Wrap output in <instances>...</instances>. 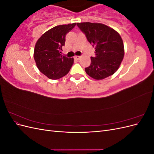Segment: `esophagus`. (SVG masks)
<instances>
[{"label": "esophagus", "mask_w": 154, "mask_h": 154, "mask_svg": "<svg viewBox=\"0 0 154 154\" xmlns=\"http://www.w3.org/2000/svg\"><path fill=\"white\" fill-rule=\"evenodd\" d=\"M80 58H81L80 56H75V57H74V58L76 60H80Z\"/></svg>", "instance_id": "obj_1"}]
</instances>
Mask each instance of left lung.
<instances>
[{"label": "left lung", "instance_id": "8db88e82", "mask_svg": "<svg viewBox=\"0 0 154 154\" xmlns=\"http://www.w3.org/2000/svg\"><path fill=\"white\" fill-rule=\"evenodd\" d=\"M77 26L87 40L95 48L94 57L85 68L88 76L95 80H103L114 74L124 57L123 40L114 29L100 23L82 22Z\"/></svg>", "mask_w": 154, "mask_h": 154}]
</instances>
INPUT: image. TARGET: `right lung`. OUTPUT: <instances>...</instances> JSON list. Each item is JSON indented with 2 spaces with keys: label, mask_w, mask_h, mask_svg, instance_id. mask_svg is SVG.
<instances>
[{
  "label": "right lung",
  "mask_w": 154,
  "mask_h": 154,
  "mask_svg": "<svg viewBox=\"0 0 154 154\" xmlns=\"http://www.w3.org/2000/svg\"><path fill=\"white\" fill-rule=\"evenodd\" d=\"M76 23L55 26L46 31L37 40L34 49V59L39 71L51 80L66 76L74 63L73 58L61 53L66 36Z\"/></svg>",
  "instance_id": "right-lung-1"
}]
</instances>
